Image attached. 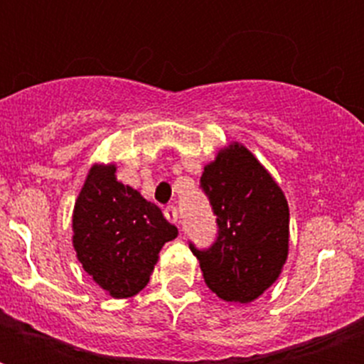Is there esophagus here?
<instances>
[{"instance_id": "1", "label": "esophagus", "mask_w": 364, "mask_h": 364, "mask_svg": "<svg viewBox=\"0 0 364 364\" xmlns=\"http://www.w3.org/2000/svg\"><path fill=\"white\" fill-rule=\"evenodd\" d=\"M164 215H166V219H168V221L177 223V219H179V211H177L176 205H168V208L164 210Z\"/></svg>"}]
</instances>
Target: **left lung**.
Segmentation results:
<instances>
[{
  "label": "left lung",
  "instance_id": "8db88e82",
  "mask_svg": "<svg viewBox=\"0 0 364 364\" xmlns=\"http://www.w3.org/2000/svg\"><path fill=\"white\" fill-rule=\"evenodd\" d=\"M200 188L217 217L210 247H188L205 285L227 302L247 304L282 272L289 249V205L282 188L243 145L234 143L204 168Z\"/></svg>",
  "mask_w": 364,
  "mask_h": 364
}]
</instances>
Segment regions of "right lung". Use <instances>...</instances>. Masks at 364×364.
Returning <instances> with one entry per match:
<instances>
[{"label": "right lung", "instance_id": "1", "mask_svg": "<svg viewBox=\"0 0 364 364\" xmlns=\"http://www.w3.org/2000/svg\"><path fill=\"white\" fill-rule=\"evenodd\" d=\"M177 236L141 194L115 179V166H94L73 210V247L88 276L115 299L149 283L159 251Z\"/></svg>", "mask_w": 364, "mask_h": 364}]
</instances>
